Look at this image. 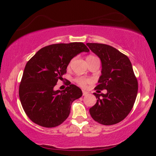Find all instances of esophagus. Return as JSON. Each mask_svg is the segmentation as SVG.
Wrapping results in <instances>:
<instances>
[{
	"label": "esophagus",
	"instance_id": "34e87169",
	"mask_svg": "<svg viewBox=\"0 0 156 156\" xmlns=\"http://www.w3.org/2000/svg\"><path fill=\"white\" fill-rule=\"evenodd\" d=\"M82 92H83V96H87L89 94V92H87V91H84V90H83Z\"/></svg>",
	"mask_w": 156,
	"mask_h": 156
}]
</instances>
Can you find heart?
Here are the masks:
<instances>
[{
    "mask_svg": "<svg viewBox=\"0 0 156 156\" xmlns=\"http://www.w3.org/2000/svg\"><path fill=\"white\" fill-rule=\"evenodd\" d=\"M93 57V56H89L88 57ZM72 62H70L69 66H70V65H71ZM76 83H77L79 85H80V86L84 87L86 86V84L89 82V80H87V79L84 78V77H79V78H77L76 80Z\"/></svg>",
    "mask_w": 156,
    "mask_h": 156,
    "instance_id": "b5f03b06",
    "label": "heart"
}]
</instances>
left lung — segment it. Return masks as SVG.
Wrapping results in <instances>:
<instances>
[{"label":"left lung","instance_id":"obj_1","mask_svg":"<svg viewBox=\"0 0 156 156\" xmlns=\"http://www.w3.org/2000/svg\"><path fill=\"white\" fill-rule=\"evenodd\" d=\"M101 62V75L95 89H106V94L94 93L97 103L89 113L94 120L103 125H113L128 116L138 93V81L126 55L105 44L87 43ZM100 92V91H99Z\"/></svg>","mask_w":156,"mask_h":156}]
</instances>
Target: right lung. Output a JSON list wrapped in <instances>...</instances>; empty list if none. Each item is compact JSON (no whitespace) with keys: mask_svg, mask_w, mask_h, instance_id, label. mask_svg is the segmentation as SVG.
<instances>
[{"mask_svg":"<svg viewBox=\"0 0 156 156\" xmlns=\"http://www.w3.org/2000/svg\"><path fill=\"white\" fill-rule=\"evenodd\" d=\"M89 50L83 42L54 44L40 49L27 62L19 87V97L25 114L36 124L57 126L69 116L72 103L82 96L80 88L70 84L56 90L72 58Z\"/></svg>","mask_w":156,"mask_h":156,"instance_id":"obj_1","label":"right lung"}]
</instances>
